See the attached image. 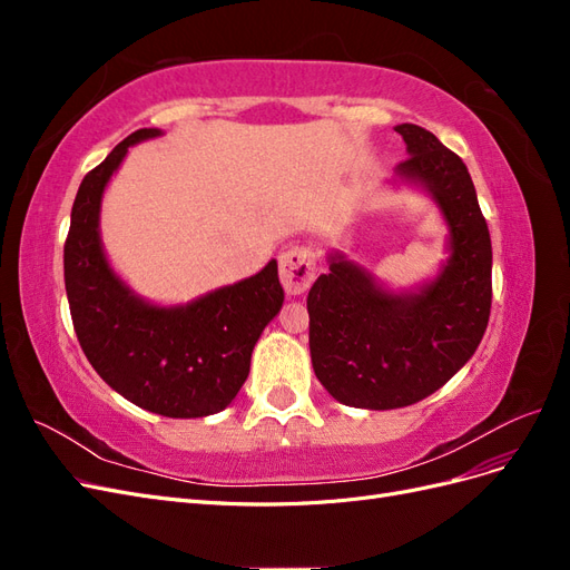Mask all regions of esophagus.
<instances>
[{
  "label": "esophagus",
  "mask_w": 570,
  "mask_h": 570,
  "mask_svg": "<svg viewBox=\"0 0 570 570\" xmlns=\"http://www.w3.org/2000/svg\"><path fill=\"white\" fill-rule=\"evenodd\" d=\"M278 273L287 295H302L316 278V254L308 247H289L281 254Z\"/></svg>",
  "instance_id": "esophagus-1"
}]
</instances>
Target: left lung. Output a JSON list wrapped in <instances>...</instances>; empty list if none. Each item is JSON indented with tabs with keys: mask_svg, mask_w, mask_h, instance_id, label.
<instances>
[{
	"mask_svg": "<svg viewBox=\"0 0 570 570\" xmlns=\"http://www.w3.org/2000/svg\"><path fill=\"white\" fill-rule=\"evenodd\" d=\"M409 159L396 176L423 185L450 226V258L416 292L385 289L342 254L308 289V350L321 385L358 409H400L440 390L473 356L492 306V243L469 168L413 124L394 128Z\"/></svg>",
	"mask_w": 570,
	"mask_h": 570,
	"instance_id": "obj_1",
	"label": "left lung"
}]
</instances>
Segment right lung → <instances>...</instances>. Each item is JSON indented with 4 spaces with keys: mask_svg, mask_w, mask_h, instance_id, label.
I'll list each match as a JSON object with an SVG mask.
<instances>
[{
    "mask_svg": "<svg viewBox=\"0 0 570 570\" xmlns=\"http://www.w3.org/2000/svg\"><path fill=\"white\" fill-rule=\"evenodd\" d=\"M161 135L140 128L82 178L63 245V281L80 347L128 402L168 419L226 409L249 375L254 344L283 306L278 264L185 306H154L111 271L99 239L101 195L130 145Z\"/></svg>",
    "mask_w": 570,
    "mask_h": 570,
    "instance_id": "obj_1",
    "label": "right lung"
}]
</instances>
